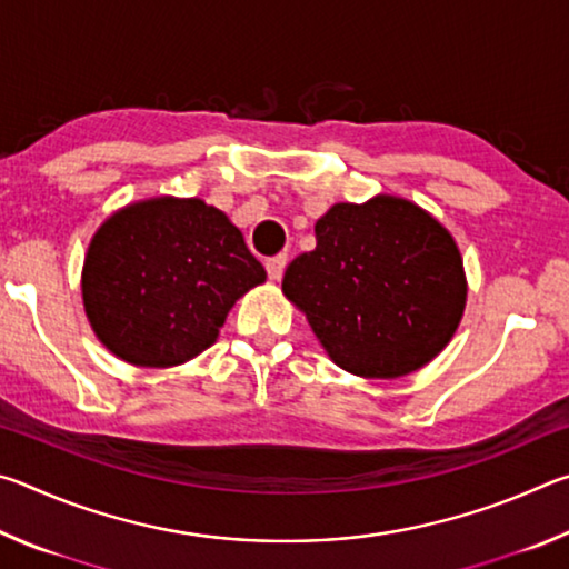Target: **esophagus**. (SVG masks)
Here are the masks:
<instances>
[{"label":"esophagus","instance_id":"1","mask_svg":"<svg viewBox=\"0 0 569 569\" xmlns=\"http://www.w3.org/2000/svg\"><path fill=\"white\" fill-rule=\"evenodd\" d=\"M286 263H288V258H286V256H273V258H268V261H266L268 278H271V281H281V276H283V271H286Z\"/></svg>","mask_w":569,"mask_h":569}]
</instances>
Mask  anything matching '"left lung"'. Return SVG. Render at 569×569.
Instances as JSON below:
<instances>
[{"label": "left lung", "instance_id": "1", "mask_svg": "<svg viewBox=\"0 0 569 569\" xmlns=\"http://www.w3.org/2000/svg\"><path fill=\"white\" fill-rule=\"evenodd\" d=\"M316 248L293 258L283 296L329 359L363 379H399L445 351L467 306L457 240L399 196L336 203L316 220Z\"/></svg>", "mask_w": 569, "mask_h": 569}]
</instances>
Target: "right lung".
<instances>
[{
  "mask_svg": "<svg viewBox=\"0 0 569 569\" xmlns=\"http://www.w3.org/2000/svg\"><path fill=\"white\" fill-rule=\"evenodd\" d=\"M263 281L266 268L223 210L158 196L114 210L94 230L82 303L110 353L168 369L213 346L230 308Z\"/></svg>",
  "mask_w": 569,
  "mask_h": 569,
  "instance_id": "1",
  "label": "right lung"
}]
</instances>
